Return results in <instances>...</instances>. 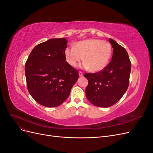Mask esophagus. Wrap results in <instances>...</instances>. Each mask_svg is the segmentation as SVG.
<instances>
[{"mask_svg":"<svg viewBox=\"0 0 153 153\" xmlns=\"http://www.w3.org/2000/svg\"><path fill=\"white\" fill-rule=\"evenodd\" d=\"M79 76H84V73H82L81 71H79Z\"/></svg>","mask_w":153,"mask_h":153,"instance_id":"obj_1","label":"esophagus"}]
</instances>
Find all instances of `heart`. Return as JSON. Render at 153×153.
<instances>
[{
	"instance_id": "1",
	"label": "heart",
	"mask_w": 153,
	"mask_h": 153,
	"mask_svg": "<svg viewBox=\"0 0 153 153\" xmlns=\"http://www.w3.org/2000/svg\"><path fill=\"white\" fill-rule=\"evenodd\" d=\"M112 54V47L107 41L89 39L80 41L74 47H67L64 55L72 67L78 66L84 59L82 67L92 72L102 70L107 65Z\"/></svg>"
}]
</instances>
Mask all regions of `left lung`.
Wrapping results in <instances>:
<instances>
[{"label": "left lung", "instance_id": "left-lung-1", "mask_svg": "<svg viewBox=\"0 0 153 153\" xmlns=\"http://www.w3.org/2000/svg\"><path fill=\"white\" fill-rule=\"evenodd\" d=\"M113 48L112 61L103 70L85 73L89 84L85 89L87 100L99 107H109L119 101L127 91L131 64L128 52L110 38Z\"/></svg>", "mask_w": 153, "mask_h": 153}]
</instances>
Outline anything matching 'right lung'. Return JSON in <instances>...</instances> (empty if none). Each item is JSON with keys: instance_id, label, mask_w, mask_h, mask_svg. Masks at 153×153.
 Instances as JSON below:
<instances>
[{"instance_id": "add662e5", "label": "right lung", "mask_w": 153, "mask_h": 153, "mask_svg": "<svg viewBox=\"0 0 153 153\" xmlns=\"http://www.w3.org/2000/svg\"><path fill=\"white\" fill-rule=\"evenodd\" d=\"M65 38L50 39L33 48L25 66L27 89L39 104L56 107L69 96L78 71L66 61Z\"/></svg>"}]
</instances>
